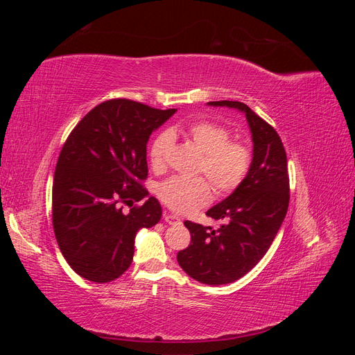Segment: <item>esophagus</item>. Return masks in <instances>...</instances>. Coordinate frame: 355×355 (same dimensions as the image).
<instances>
[{
    "instance_id": "34e87169",
    "label": "esophagus",
    "mask_w": 355,
    "mask_h": 355,
    "mask_svg": "<svg viewBox=\"0 0 355 355\" xmlns=\"http://www.w3.org/2000/svg\"><path fill=\"white\" fill-rule=\"evenodd\" d=\"M164 220H166L168 225L180 223V218H178L176 214H173V213H167V211H164Z\"/></svg>"
}]
</instances>
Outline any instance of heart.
I'll return each mask as SVG.
<instances>
[{
  "label": "heart",
  "mask_w": 355,
  "mask_h": 355,
  "mask_svg": "<svg viewBox=\"0 0 355 355\" xmlns=\"http://www.w3.org/2000/svg\"><path fill=\"white\" fill-rule=\"evenodd\" d=\"M184 133L202 153L198 171L212 180L222 196H228L241 187L252 168L253 154L249 145L231 139L227 125L210 120L191 123ZM173 141V135L167 130L155 136L149 148V163L155 171L166 168ZM204 176H173L161 182L157 194L171 210L191 213L211 201L213 185Z\"/></svg>",
  "instance_id": "heart-1"
}]
</instances>
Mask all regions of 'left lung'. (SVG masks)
Masks as SVG:
<instances>
[{"label":"left lung","instance_id":"1","mask_svg":"<svg viewBox=\"0 0 355 355\" xmlns=\"http://www.w3.org/2000/svg\"><path fill=\"white\" fill-rule=\"evenodd\" d=\"M209 105L244 112L253 141L252 168L245 180L206 213L225 223L213 230L185 220L191 243L178 253L180 268L200 283L219 286L239 280L265 256L286 218L290 187L287 157L275 128L243 102Z\"/></svg>","mask_w":355,"mask_h":355}]
</instances>
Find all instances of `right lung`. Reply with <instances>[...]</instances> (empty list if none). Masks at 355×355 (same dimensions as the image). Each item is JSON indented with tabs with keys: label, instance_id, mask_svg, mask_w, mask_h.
I'll return each mask as SVG.
<instances>
[{
	"label": "right lung",
	"instance_id": "obj_1",
	"mask_svg": "<svg viewBox=\"0 0 355 355\" xmlns=\"http://www.w3.org/2000/svg\"><path fill=\"white\" fill-rule=\"evenodd\" d=\"M176 112L128 99H111L73 127L58 158L51 214L59 249L72 270L93 283H108L132 265L135 237L161 219L149 197L130 211L124 204L148 196L146 144Z\"/></svg>",
	"mask_w": 355,
	"mask_h": 355
}]
</instances>
